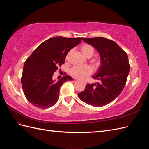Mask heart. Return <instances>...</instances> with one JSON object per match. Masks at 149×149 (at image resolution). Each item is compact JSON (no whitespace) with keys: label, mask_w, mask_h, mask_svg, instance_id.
Returning <instances> with one entry per match:
<instances>
[{"label":"heart","mask_w":149,"mask_h":149,"mask_svg":"<svg viewBox=\"0 0 149 149\" xmlns=\"http://www.w3.org/2000/svg\"><path fill=\"white\" fill-rule=\"evenodd\" d=\"M81 51L83 55L87 58H90L93 56L94 52V48L90 45L89 44L84 43L80 47ZM99 60L97 58H94L92 60V63L95 65H97L99 64ZM92 73V68L91 66L88 65H83V66H76L72 68L70 70V74L73 77L83 79L88 76L90 74Z\"/></svg>","instance_id":"1"}]
</instances>
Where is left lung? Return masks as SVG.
I'll use <instances>...</instances> for the list:
<instances>
[{
  "label": "left lung",
  "mask_w": 149,
  "mask_h": 149,
  "mask_svg": "<svg viewBox=\"0 0 149 149\" xmlns=\"http://www.w3.org/2000/svg\"><path fill=\"white\" fill-rule=\"evenodd\" d=\"M82 40L98 52L100 65L94 79L96 83L87 84L83 92L78 94L84 102L95 107L108 104L123 91L130 71L127 53L112 40L104 37Z\"/></svg>",
  "instance_id": "obj_1"
}]
</instances>
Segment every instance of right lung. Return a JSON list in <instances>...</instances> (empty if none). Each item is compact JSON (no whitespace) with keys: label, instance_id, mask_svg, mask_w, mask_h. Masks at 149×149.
Masks as SVG:
<instances>
[{"label":"right lung","instance_id":"right-lung-1","mask_svg":"<svg viewBox=\"0 0 149 149\" xmlns=\"http://www.w3.org/2000/svg\"><path fill=\"white\" fill-rule=\"evenodd\" d=\"M81 40L80 37L49 38L40 44L26 59L21 82L26 100L31 104L45 109L57 102L62 84L73 78L65 76L56 81L52 78L54 72L65 63L68 53Z\"/></svg>","mask_w":149,"mask_h":149}]
</instances>
